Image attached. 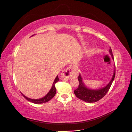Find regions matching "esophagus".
Returning <instances> with one entry per match:
<instances>
[{
  "instance_id": "34e87169",
  "label": "esophagus",
  "mask_w": 132,
  "mask_h": 132,
  "mask_svg": "<svg viewBox=\"0 0 132 132\" xmlns=\"http://www.w3.org/2000/svg\"><path fill=\"white\" fill-rule=\"evenodd\" d=\"M77 72L76 69L72 66L68 67L67 68L62 71L61 75V79L63 80H68L72 77H77Z\"/></svg>"
}]
</instances>
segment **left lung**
<instances>
[{
  "instance_id": "obj_1",
  "label": "left lung",
  "mask_w": 132,
  "mask_h": 132,
  "mask_svg": "<svg viewBox=\"0 0 132 132\" xmlns=\"http://www.w3.org/2000/svg\"><path fill=\"white\" fill-rule=\"evenodd\" d=\"M109 52L112 57L113 59H114L111 47L110 48ZM115 70L116 69H114V71L112 78L111 80L110 81L109 84L105 87H103V88L98 90H90L87 89V87H85V86L84 85L81 76L80 75H79L78 78L79 80V86L78 87V88L75 90L74 91L75 96L78 98L80 99L81 100L86 102L93 103L98 101L100 100L104 97L106 95V94L108 93V91L110 90L111 86L112 85V82L115 77Z\"/></svg>"
}]
</instances>
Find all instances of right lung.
Segmentation results:
<instances>
[{
	"label": "right lung",
	"mask_w": 132,
	"mask_h": 132,
	"mask_svg": "<svg viewBox=\"0 0 132 132\" xmlns=\"http://www.w3.org/2000/svg\"><path fill=\"white\" fill-rule=\"evenodd\" d=\"M33 36V35H32ZM59 78H58V75L57 76V77L55 78L54 82L53 84V85L52 86V88L51 89V90L49 91V93H48L45 97L42 98H39V99H31V98H29L27 97H26L25 95H23L22 94H21L22 95V96L24 97L27 100H28L30 102H31L34 103H37V104H39V103H43L47 102L48 101H49L50 100H51L52 98L56 94V88H55V83L57 82H58L59 81Z\"/></svg>",
	"instance_id": "obj_1"
}]
</instances>
